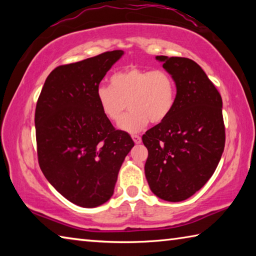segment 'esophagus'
Listing matches in <instances>:
<instances>
[{
    "instance_id": "obj_1",
    "label": "esophagus",
    "mask_w": 256,
    "mask_h": 256,
    "mask_svg": "<svg viewBox=\"0 0 256 256\" xmlns=\"http://www.w3.org/2000/svg\"><path fill=\"white\" fill-rule=\"evenodd\" d=\"M131 136H132V138H133L134 144H141V136H138V134H132Z\"/></svg>"
}]
</instances>
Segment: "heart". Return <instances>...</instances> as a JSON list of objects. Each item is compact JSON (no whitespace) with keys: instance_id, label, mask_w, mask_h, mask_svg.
Here are the masks:
<instances>
[{"instance_id":"heart-1","label":"heart","mask_w":256,"mask_h":256,"mask_svg":"<svg viewBox=\"0 0 256 256\" xmlns=\"http://www.w3.org/2000/svg\"><path fill=\"white\" fill-rule=\"evenodd\" d=\"M96 97L102 115L112 123L118 122L128 106L120 128L134 133L150 120L158 124L167 120L176 102V84L164 70L128 68L110 76V86H99Z\"/></svg>"}]
</instances>
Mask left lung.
I'll use <instances>...</instances> for the list:
<instances>
[{"instance_id": "left-lung-1", "label": "left lung", "mask_w": 256, "mask_h": 256, "mask_svg": "<svg viewBox=\"0 0 256 256\" xmlns=\"http://www.w3.org/2000/svg\"><path fill=\"white\" fill-rule=\"evenodd\" d=\"M176 84L167 120L142 136L148 149L146 180L164 201H184L214 175L224 148L222 99L206 72L186 58L156 56Z\"/></svg>"}]
</instances>
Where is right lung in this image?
Wrapping results in <instances>:
<instances>
[{
	"label": "right lung",
	"mask_w": 256,
	"mask_h": 256,
	"mask_svg": "<svg viewBox=\"0 0 256 256\" xmlns=\"http://www.w3.org/2000/svg\"><path fill=\"white\" fill-rule=\"evenodd\" d=\"M123 50L105 52L50 73L34 112L40 170L60 194L84 208L112 198L120 168L133 148L100 112L97 89Z\"/></svg>",
	"instance_id": "1"
}]
</instances>
